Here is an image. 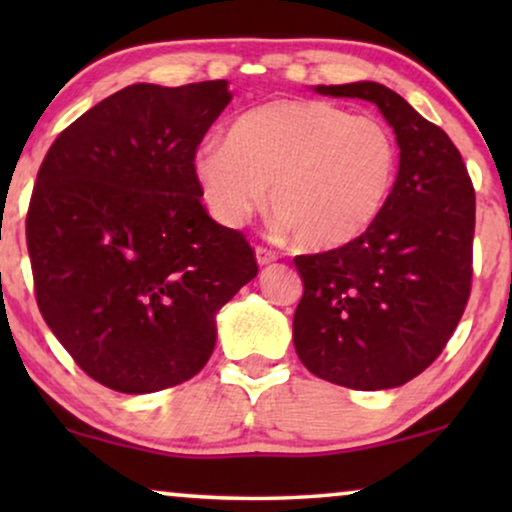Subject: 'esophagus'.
Wrapping results in <instances>:
<instances>
[{
	"label": "esophagus",
	"instance_id": "1",
	"mask_svg": "<svg viewBox=\"0 0 512 512\" xmlns=\"http://www.w3.org/2000/svg\"><path fill=\"white\" fill-rule=\"evenodd\" d=\"M277 258H279L277 251L263 247V244H258V247H256V261H258V265H268L272 261H277Z\"/></svg>",
	"mask_w": 512,
	"mask_h": 512
}]
</instances>
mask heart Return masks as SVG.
Segmentation results:
<instances>
[{"label": "heart", "instance_id": "b5f03b06", "mask_svg": "<svg viewBox=\"0 0 512 512\" xmlns=\"http://www.w3.org/2000/svg\"><path fill=\"white\" fill-rule=\"evenodd\" d=\"M209 212L240 228L265 205L307 249H335L377 221L394 191L398 146L370 116L319 100H275L237 116L226 142L193 153Z\"/></svg>", "mask_w": 512, "mask_h": 512}]
</instances>
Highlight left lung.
Returning <instances> with one entry per match:
<instances>
[{
    "instance_id": "8db88e82",
    "label": "left lung",
    "mask_w": 512,
    "mask_h": 512,
    "mask_svg": "<svg viewBox=\"0 0 512 512\" xmlns=\"http://www.w3.org/2000/svg\"><path fill=\"white\" fill-rule=\"evenodd\" d=\"M377 104L401 165L382 214L338 249L293 258L305 291L293 345L312 375L340 387H401L431 366L466 310L475 191L452 139L382 83L319 86Z\"/></svg>"
}]
</instances>
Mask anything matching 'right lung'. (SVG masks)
Wrapping results in <instances>:
<instances>
[{
  "label": "right lung",
  "mask_w": 512,
  "mask_h": 512,
  "mask_svg": "<svg viewBox=\"0 0 512 512\" xmlns=\"http://www.w3.org/2000/svg\"><path fill=\"white\" fill-rule=\"evenodd\" d=\"M228 102L223 79L135 83L62 130L39 167L25 221L39 312L76 366L121 394L198 375L216 312L258 275L193 174Z\"/></svg>",
  "instance_id": "obj_1"
}]
</instances>
